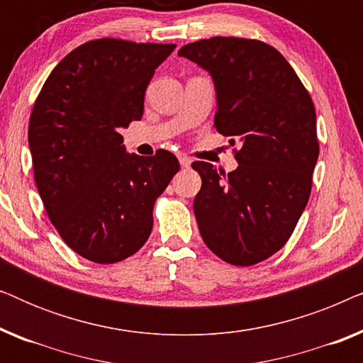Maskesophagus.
I'll return each instance as SVG.
<instances>
[{
  "mask_svg": "<svg viewBox=\"0 0 363 363\" xmlns=\"http://www.w3.org/2000/svg\"><path fill=\"white\" fill-rule=\"evenodd\" d=\"M178 160H180L182 168H190V167H191V158H190V157L180 155V157H178Z\"/></svg>",
  "mask_w": 363,
  "mask_h": 363,
  "instance_id": "esophagus-1",
  "label": "esophagus"
}]
</instances>
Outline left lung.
<instances>
[{"instance_id":"1","label":"left lung","mask_w":363,"mask_h":363,"mask_svg":"<svg viewBox=\"0 0 363 363\" xmlns=\"http://www.w3.org/2000/svg\"><path fill=\"white\" fill-rule=\"evenodd\" d=\"M178 54L215 81L216 130L241 142L238 168L193 162L201 190L193 201L205 245L233 266H252L286 245L309 201L319 157L314 102L269 44L215 36Z\"/></svg>"}]
</instances>
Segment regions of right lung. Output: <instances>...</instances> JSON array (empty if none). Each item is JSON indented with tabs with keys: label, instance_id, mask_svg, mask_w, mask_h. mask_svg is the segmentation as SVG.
<instances>
[{
	"label": "right lung",
	"instance_id": "right-lung-1",
	"mask_svg": "<svg viewBox=\"0 0 363 363\" xmlns=\"http://www.w3.org/2000/svg\"><path fill=\"white\" fill-rule=\"evenodd\" d=\"M175 44L102 38L52 69L29 117L34 182L49 220L79 256L112 264L135 255L153 205L180 170L168 150L128 155L118 130L143 116L155 69Z\"/></svg>",
	"mask_w": 363,
	"mask_h": 363
}]
</instances>
